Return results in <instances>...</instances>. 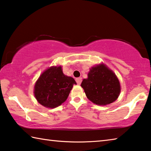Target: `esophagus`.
<instances>
[{"instance_id":"esophagus-1","label":"esophagus","mask_w":151,"mask_h":151,"mask_svg":"<svg viewBox=\"0 0 151 151\" xmlns=\"http://www.w3.org/2000/svg\"><path fill=\"white\" fill-rule=\"evenodd\" d=\"M76 82H77V83L78 85H80L81 83V81H82V78H78L76 79Z\"/></svg>"}]
</instances>
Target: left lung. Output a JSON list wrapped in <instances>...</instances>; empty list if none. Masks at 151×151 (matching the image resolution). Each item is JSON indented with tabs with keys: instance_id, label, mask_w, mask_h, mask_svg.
<instances>
[{
	"instance_id": "left-lung-1",
	"label": "left lung",
	"mask_w": 151,
	"mask_h": 151,
	"mask_svg": "<svg viewBox=\"0 0 151 151\" xmlns=\"http://www.w3.org/2000/svg\"><path fill=\"white\" fill-rule=\"evenodd\" d=\"M81 86L87 98L98 105H107L116 100L120 92V82L112 70L103 64L91 69Z\"/></svg>"
}]
</instances>
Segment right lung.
<instances>
[{
	"label": "right lung",
	"mask_w": 151,
	"mask_h": 151,
	"mask_svg": "<svg viewBox=\"0 0 151 151\" xmlns=\"http://www.w3.org/2000/svg\"><path fill=\"white\" fill-rule=\"evenodd\" d=\"M76 84L71 77L63 73L61 67H51L41 74L35 86V96L39 104L47 108L60 106Z\"/></svg>",
	"instance_id": "right-lung-1"
}]
</instances>
